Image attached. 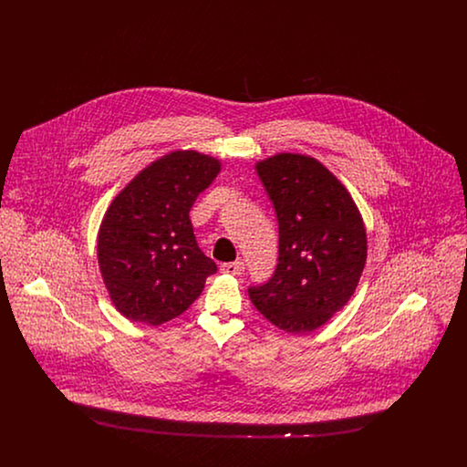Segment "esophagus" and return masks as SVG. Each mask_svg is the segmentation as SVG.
<instances>
[{
	"label": "esophagus",
	"mask_w": 467,
	"mask_h": 467,
	"mask_svg": "<svg viewBox=\"0 0 467 467\" xmlns=\"http://www.w3.org/2000/svg\"><path fill=\"white\" fill-rule=\"evenodd\" d=\"M221 271H223V273H227V275H233V276H238V275H242V273H244V265L242 261L223 263V266H221Z\"/></svg>",
	"instance_id": "obj_1"
}]
</instances>
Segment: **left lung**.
<instances>
[{
	"mask_svg": "<svg viewBox=\"0 0 467 467\" xmlns=\"http://www.w3.org/2000/svg\"><path fill=\"white\" fill-rule=\"evenodd\" d=\"M278 219V265L250 287L282 331L311 333L354 296L368 257L362 215L347 187L315 157L282 152L255 162Z\"/></svg>",
	"mask_w": 467,
	"mask_h": 467,
	"instance_id": "obj_1",
	"label": "left lung"
}]
</instances>
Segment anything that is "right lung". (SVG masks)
I'll return each instance as SVG.
<instances>
[{"mask_svg": "<svg viewBox=\"0 0 467 467\" xmlns=\"http://www.w3.org/2000/svg\"><path fill=\"white\" fill-rule=\"evenodd\" d=\"M221 161L173 150L111 201L98 231V265L111 303L131 322L161 326L187 310L217 265L201 252L189 212Z\"/></svg>", "mask_w": 467, "mask_h": 467, "instance_id": "add662e5", "label": "right lung"}]
</instances>
